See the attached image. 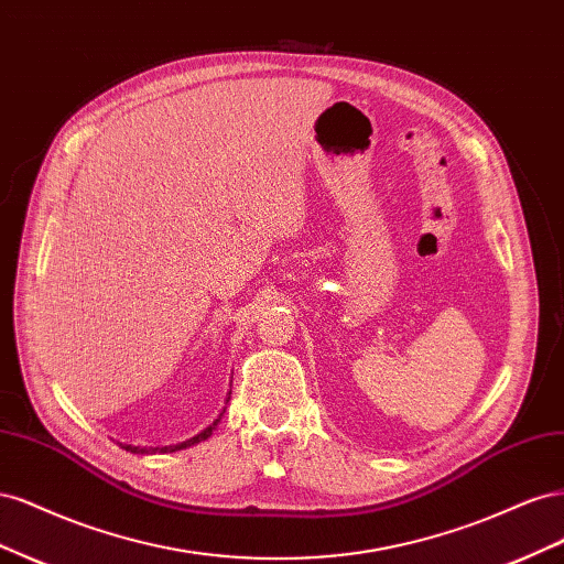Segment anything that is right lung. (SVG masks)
<instances>
[{
	"label": "right lung",
	"mask_w": 564,
	"mask_h": 564,
	"mask_svg": "<svg viewBox=\"0 0 564 564\" xmlns=\"http://www.w3.org/2000/svg\"><path fill=\"white\" fill-rule=\"evenodd\" d=\"M230 400V398H228ZM220 416H224V412H220ZM220 416L209 425V429H204L199 435H195V437H191V440H185V442H181V445H174V447H158V449H148V447H131V445H124V449L127 452H131V454H145V452H178V449H185V447H193V445H197V442H202V440H207L209 435H212V431L216 429L218 425V421H220Z\"/></svg>",
	"instance_id": "obj_1"
}]
</instances>
